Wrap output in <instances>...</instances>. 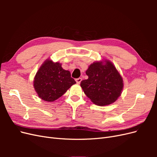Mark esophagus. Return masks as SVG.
Here are the masks:
<instances>
[{
    "label": "esophagus",
    "mask_w": 157,
    "mask_h": 157,
    "mask_svg": "<svg viewBox=\"0 0 157 157\" xmlns=\"http://www.w3.org/2000/svg\"><path fill=\"white\" fill-rule=\"evenodd\" d=\"M75 80H76V82H77V84H80V82L82 81V78H78L76 79Z\"/></svg>",
    "instance_id": "34e87169"
}]
</instances>
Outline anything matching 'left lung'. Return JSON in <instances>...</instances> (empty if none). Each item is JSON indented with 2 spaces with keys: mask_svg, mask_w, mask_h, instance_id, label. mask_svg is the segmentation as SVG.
<instances>
[{
  "mask_svg": "<svg viewBox=\"0 0 157 157\" xmlns=\"http://www.w3.org/2000/svg\"><path fill=\"white\" fill-rule=\"evenodd\" d=\"M94 62L86 71L88 79L80 82L84 94L91 101L99 106L109 105L121 96L123 88L122 77L113 64Z\"/></svg>",
  "mask_w": 157,
  "mask_h": 157,
  "instance_id": "left-lung-1",
  "label": "left lung"
}]
</instances>
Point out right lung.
Segmentation results:
<instances>
[{
  "label": "right lung",
  "instance_id": "obj_1",
  "mask_svg": "<svg viewBox=\"0 0 157 157\" xmlns=\"http://www.w3.org/2000/svg\"><path fill=\"white\" fill-rule=\"evenodd\" d=\"M33 83L35 91L42 99L54 101L76 82L71 77L69 71L64 70L59 63L47 60L37 71Z\"/></svg>",
  "mask_w": 157,
  "mask_h": 157
}]
</instances>
